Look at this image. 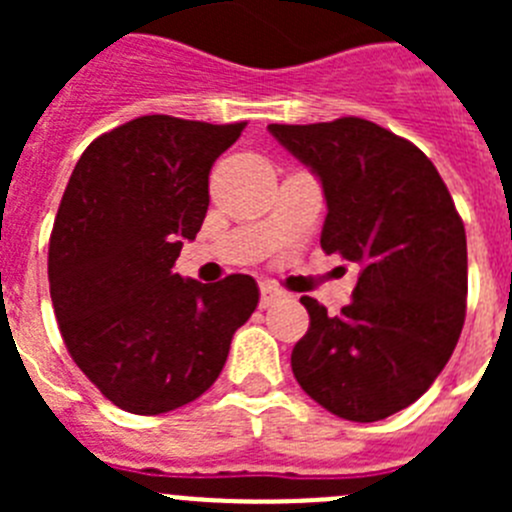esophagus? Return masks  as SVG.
I'll return each mask as SVG.
<instances>
[{"label": "esophagus", "instance_id": "34e87169", "mask_svg": "<svg viewBox=\"0 0 512 512\" xmlns=\"http://www.w3.org/2000/svg\"><path fill=\"white\" fill-rule=\"evenodd\" d=\"M277 300H282V292L277 287H271V284H261V307L274 305Z\"/></svg>", "mask_w": 512, "mask_h": 512}]
</instances>
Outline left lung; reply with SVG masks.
Wrapping results in <instances>:
<instances>
[{"mask_svg":"<svg viewBox=\"0 0 512 512\" xmlns=\"http://www.w3.org/2000/svg\"><path fill=\"white\" fill-rule=\"evenodd\" d=\"M318 176L320 246L359 266L341 315L302 297L292 351L302 390L328 413L374 423L408 408L454 354L467 315V233L431 158L361 117L269 125Z\"/></svg>","mask_w":512,"mask_h":512,"instance_id":"obj_1","label":"left lung"}]
</instances>
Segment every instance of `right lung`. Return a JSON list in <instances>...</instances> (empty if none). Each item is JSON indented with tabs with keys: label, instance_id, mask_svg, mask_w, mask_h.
Wrapping results in <instances>:
<instances>
[{
	"label": "right lung",
	"instance_id": "obj_1",
	"mask_svg": "<svg viewBox=\"0 0 512 512\" xmlns=\"http://www.w3.org/2000/svg\"><path fill=\"white\" fill-rule=\"evenodd\" d=\"M243 128L138 117L99 135L63 192L48 248L58 328L89 382L128 413H169L210 390L259 305L248 274L202 284L174 271L207 215L212 164Z\"/></svg>",
	"mask_w": 512,
	"mask_h": 512
}]
</instances>
